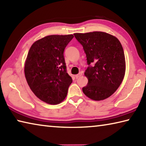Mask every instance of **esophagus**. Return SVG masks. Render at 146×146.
Instances as JSON below:
<instances>
[{
	"label": "esophagus",
	"instance_id": "esophagus-1",
	"mask_svg": "<svg viewBox=\"0 0 146 146\" xmlns=\"http://www.w3.org/2000/svg\"><path fill=\"white\" fill-rule=\"evenodd\" d=\"M82 72H80L79 73L78 75H75V78H79V77H80L81 76H82Z\"/></svg>",
	"mask_w": 146,
	"mask_h": 146
}]
</instances>
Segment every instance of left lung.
<instances>
[{
  "instance_id": "obj_1",
  "label": "left lung",
  "mask_w": 146,
  "mask_h": 146,
  "mask_svg": "<svg viewBox=\"0 0 146 146\" xmlns=\"http://www.w3.org/2000/svg\"><path fill=\"white\" fill-rule=\"evenodd\" d=\"M74 35L82 46L89 65L84 73L88 82L82 88L83 93L94 100L110 97L124 77L125 62L122 44L117 38L105 32Z\"/></svg>"
}]
</instances>
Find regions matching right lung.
I'll use <instances>...</instances> for the list:
<instances>
[{
  "instance_id": "add662e5",
  "label": "right lung",
  "mask_w": 146,
  "mask_h": 146,
  "mask_svg": "<svg viewBox=\"0 0 146 146\" xmlns=\"http://www.w3.org/2000/svg\"><path fill=\"white\" fill-rule=\"evenodd\" d=\"M73 35H49L35 42L27 56L24 73L29 88L49 104L60 103L73 80L68 75L64 51Z\"/></svg>"
}]
</instances>
